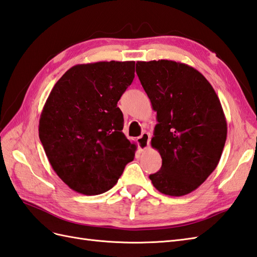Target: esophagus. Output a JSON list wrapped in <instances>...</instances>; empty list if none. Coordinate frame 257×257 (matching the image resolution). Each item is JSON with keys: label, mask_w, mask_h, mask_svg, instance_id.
<instances>
[{"label": "esophagus", "mask_w": 257, "mask_h": 257, "mask_svg": "<svg viewBox=\"0 0 257 257\" xmlns=\"http://www.w3.org/2000/svg\"><path fill=\"white\" fill-rule=\"evenodd\" d=\"M137 143H138V147L140 151H145L150 146V135L148 133H143L139 138H137Z\"/></svg>", "instance_id": "obj_1"}]
</instances>
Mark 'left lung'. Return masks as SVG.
Masks as SVG:
<instances>
[{
    "instance_id": "1",
    "label": "left lung",
    "mask_w": 257,
    "mask_h": 257,
    "mask_svg": "<svg viewBox=\"0 0 257 257\" xmlns=\"http://www.w3.org/2000/svg\"><path fill=\"white\" fill-rule=\"evenodd\" d=\"M137 74L158 123L152 148L162 158L150 180L160 193L194 192L217 168L226 139V120L218 95L190 65L172 60L138 61Z\"/></svg>"
}]
</instances>
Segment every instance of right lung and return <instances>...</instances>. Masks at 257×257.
Masks as SVG:
<instances>
[{"instance_id":"1","label":"right lung","mask_w":257,"mask_h":257,"mask_svg":"<svg viewBox=\"0 0 257 257\" xmlns=\"http://www.w3.org/2000/svg\"><path fill=\"white\" fill-rule=\"evenodd\" d=\"M134 77L135 61L76 64L51 89L39 138L53 171L74 192H107L134 160L137 147L122 133L117 107Z\"/></svg>"}]
</instances>
